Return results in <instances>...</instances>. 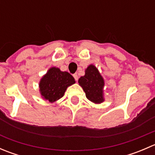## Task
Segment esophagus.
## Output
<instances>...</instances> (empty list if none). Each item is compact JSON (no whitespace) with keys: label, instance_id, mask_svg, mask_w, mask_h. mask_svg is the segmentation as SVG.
<instances>
[{"label":"esophagus","instance_id":"esophagus-1","mask_svg":"<svg viewBox=\"0 0 155 155\" xmlns=\"http://www.w3.org/2000/svg\"><path fill=\"white\" fill-rule=\"evenodd\" d=\"M73 77H74L75 80L78 81V75L76 74V73H75V74H73Z\"/></svg>","mask_w":155,"mask_h":155}]
</instances>
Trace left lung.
<instances>
[{"label":"left lung","instance_id":"obj_1","mask_svg":"<svg viewBox=\"0 0 155 155\" xmlns=\"http://www.w3.org/2000/svg\"><path fill=\"white\" fill-rule=\"evenodd\" d=\"M79 83L83 88L86 97L89 101L95 104H101L104 101V79L94 65H90L86 69L85 76L80 77Z\"/></svg>","mask_w":155,"mask_h":155}]
</instances>
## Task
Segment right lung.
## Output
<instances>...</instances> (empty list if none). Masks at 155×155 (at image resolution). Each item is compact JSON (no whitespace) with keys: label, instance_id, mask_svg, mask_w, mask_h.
Here are the masks:
<instances>
[{"label":"right lung","instance_id":"add662e5","mask_svg":"<svg viewBox=\"0 0 155 155\" xmlns=\"http://www.w3.org/2000/svg\"><path fill=\"white\" fill-rule=\"evenodd\" d=\"M75 83V79L68 72L51 68L42 78L40 82L41 95L52 103L64 96L67 87Z\"/></svg>","mask_w":155,"mask_h":155}]
</instances>
